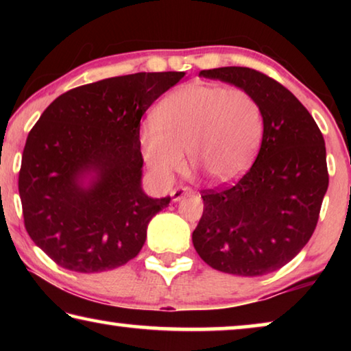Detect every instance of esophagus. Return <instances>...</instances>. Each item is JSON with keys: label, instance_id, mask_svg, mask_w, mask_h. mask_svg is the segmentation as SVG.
Returning a JSON list of instances; mask_svg holds the SVG:
<instances>
[{"label": "esophagus", "instance_id": "esophagus-1", "mask_svg": "<svg viewBox=\"0 0 351 351\" xmlns=\"http://www.w3.org/2000/svg\"><path fill=\"white\" fill-rule=\"evenodd\" d=\"M193 190L190 187H176L170 192V197L173 201H180L182 197H186V195H192Z\"/></svg>", "mask_w": 351, "mask_h": 351}]
</instances>
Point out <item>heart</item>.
Here are the masks:
<instances>
[{"label": "heart", "instance_id": "heart-1", "mask_svg": "<svg viewBox=\"0 0 351 351\" xmlns=\"http://www.w3.org/2000/svg\"><path fill=\"white\" fill-rule=\"evenodd\" d=\"M263 138L258 100L243 88L193 83L158 105L154 122L139 132L142 154L158 181L169 182L186 159L213 182L239 178L257 154Z\"/></svg>", "mask_w": 351, "mask_h": 351}]
</instances>
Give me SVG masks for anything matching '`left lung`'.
Segmentation results:
<instances>
[{"instance_id": "8db88e82", "label": "left lung", "mask_w": 351, "mask_h": 351, "mask_svg": "<svg viewBox=\"0 0 351 351\" xmlns=\"http://www.w3.org/2000/svg\"><path fill=\"white\" fill-rule=\"evenodd\" d=\"M199 75L254 94L263 112V139L239 181L201 192L204 210L193 246L217 271L269 274L302 251L317 226L328 189L324 136L294 94L260 71L226 66Z\"/></svg>"}]
</instances>
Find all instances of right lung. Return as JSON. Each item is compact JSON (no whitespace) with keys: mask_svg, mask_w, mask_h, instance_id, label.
Returning a JSON list of instances; mask_svg holds the SVG:
<instances>
[{"mask_svg":"<svg viewBox=\"0 0 351 351\" xmlns=\"http://www.w3.org/2000/svg\"><path fill=\"white\" fill-rule=\"evenodd\" d=\"M186 73H136L58 96L29 132L19 192L29 237L75 272L119 268L144 246L147 226L170 197L141 189V119ZM94 171L82 188L78 178Z\"/></svg>","mask_w":351,"mask_h":351,"instance_id":"1","label":"right lung"}]
</instances>
